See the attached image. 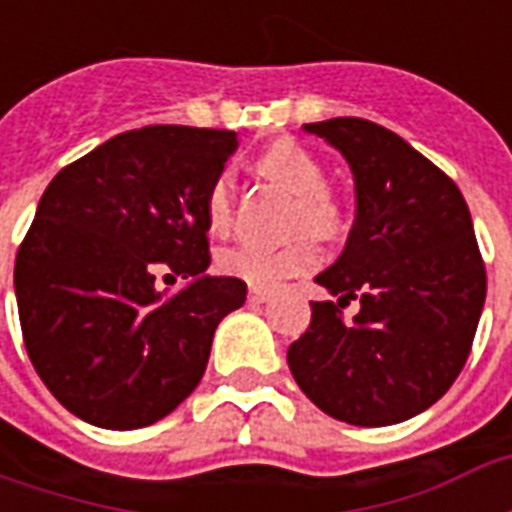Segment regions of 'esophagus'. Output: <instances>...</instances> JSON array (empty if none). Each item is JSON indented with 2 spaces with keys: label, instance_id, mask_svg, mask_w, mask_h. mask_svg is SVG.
I'll return each mask as SVG.
<instances>
[{
  "label": "esophagus",
  "instance_id": "obj_1",
  "mask_svg": "<svg viewBox=\"0 0 512 512\" xmlns=\"http://www.w3.org/2000/svg\"><path fill=\"white\" fill-rule=\"evenodd\" d=\"M268 296H271V293H268L266 288H249V296H246V299H249V304H263V301H268Z\"/></svg>",
  "mask_w": 512,
  "mask_h": 512
}]
</instances>
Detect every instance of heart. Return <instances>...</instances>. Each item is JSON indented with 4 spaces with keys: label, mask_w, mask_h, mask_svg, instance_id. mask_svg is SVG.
Masks as SVG:
<instances>
[{
    "label": "heart",
    "mask_w": 512,
    "mask_h": 512,
    "mask_svg": "<svg viewBox=\"0 0 512 512\" xmlns=\"http://www.w3.org/2000/svg\"><path fill=\"white\" fill-rule=\"evenodd\" d=\"M257 167L263 175L282 183L290 194L299 197L293 211V227L310 230L315 235H332L340 227V211L334 200L326 194V169L321 161L310 156L296 142H274L266 147ZM205 222L208 230L216 235L227 233L233 227V191L230 180L216 178L205 194ZM318 263V246L312 244L310 235H299L285 244H238L224 249L219 255V271L252 285V288H274L290 277L307 274Z\"/></svg>",
    "instance_id": "b5f03b06"
}]
</instances>
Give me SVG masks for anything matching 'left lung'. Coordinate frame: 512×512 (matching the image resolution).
Masks as SVG:
<instances>
[{
  "mask_svg": "<svg viewBox=\"0 0 512 512\" xmlns=\"http://www.w3.org/2000/svg\"><path fill=\"white\" fill-rule=\"evenodd\" d=\"M354 172L356 219L318 285L290 373L329 417L381 428L417 417L466 365L485 304V266L466 200L406 139L362 117L307 123ZM360 299L354 324L339 307Z\"/></svg>",
  "mask_w": 512,
  "mask_h": 512,
  "instance_id": "left-lung-1",
  "label": "left lung"
}]
</instances>
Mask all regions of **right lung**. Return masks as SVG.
Returning a JSON list of instances; mask_svg holds the SVG:
<instances>
[{
	"instance_id": "right-lung-1",
	"label": "right lung",
	"mask_w": 512,
	"mask_h": 512,
	"mask_svg": "<svg viewBox=\"0 0 512 512\" xmlns=\"http://www.w3.org/2000/svg\"><path fill=\"white\" fill-rule=\"evenodd\" d=\"M235 131L147 126L57 172L16 255L21 334L49 392L106 430L153 425L200 384L246 282L208 277L205 194ZM161 270L190 282L175 297Z\"/></svg>"
}]
</instances>
